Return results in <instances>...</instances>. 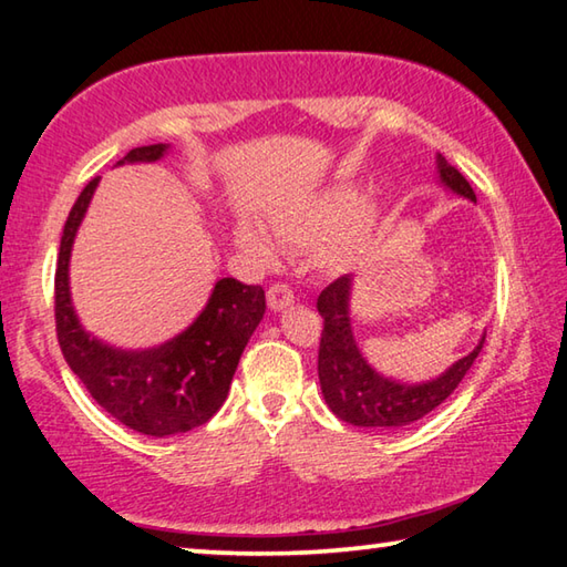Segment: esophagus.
<instances>
[{
  "mask_svg": "<svg viewBox=\"0 0 567 567\" xmlns=\"http://www.w3.org/2000/svg\"><path fill=\"white\" fill-rule=\"evenodd\" d=\"M292 287L287 282H275L270 290H267V305H270V310H282V307L292 305Z\"/></svg>",
  "mask_w": 567,
  "mask_h": 567,
  "instance_id": "1",
  "label": "esophagus"
}]
</instances>
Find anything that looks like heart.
Segmentation results:
<instances>
[{"instance_id":"obj_1","label":"heart","mask_w":567,"mask_h":567,"mask_svg":"<svg viewBox=\"0 0 567 567\" xmlns=\"http://www.w3.org/2000/svg\"><path fill=\"white\" fill-rule=\"evenodd\" d=\"M360 203V192L350 182L334 185L322 192L310 205L285 209L272 217L275 233L290 245H315L328 237L322 255L330 265H348L360 255L375 235L380 223V209L375 203ZM239 245L257 257H270L272 249L260 229L252 225H239Z\"/></svg>"}]
</instances>
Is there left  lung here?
Listing matches in <instances>:
<instances>
[{
  "mask_svg": "<svg viewBox=\"0 0 567 567\" xmlns=\"http://www.w3.org/2000/svg\"><path fill=\"white\" fill-rule=\"evenodd\" d=\"M440 179L445 185L475 203V192L460 172L437 155ZM350 275H342L330 282L318 297V310L322 315V338L318 352V375L328 408L340 420L370 430H400L425 417L437 405L453 395L460 380L467 375L470 364L483 350L485 338L467 358L457 360L445 375L422 382V385H400L395 380L378 375L358 350L350 328Z\"/></svg>",
  "mask_w": 567,
  "mask_h": 567,
  "instance_id": "8db88e82",
  "label": "left lung"
}]
</instances>
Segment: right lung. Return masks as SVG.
I'll return each mask as SVG.
<instances>
[{"label":"right lung","mask_w":567,"mask_h":567,"mask_svg":"<svg viewBox=\"0 0 567 567\" xmlns=\"http://www.w3.org/2000/svg\"><path fill=\"white\" fill-rule=\"evenodd\" d=\"M167 145L134 147L122 162H155ZM100 177L80 192L64 223L54 272L56 340L66 364L94 402L142 435L165 437L195 430L227 400L229 382L265 315V290L223 277L203 315L159 348L124 352L90 338L70 300V252Z\"/></svg>","instance_id":"1"}]
</instances>
